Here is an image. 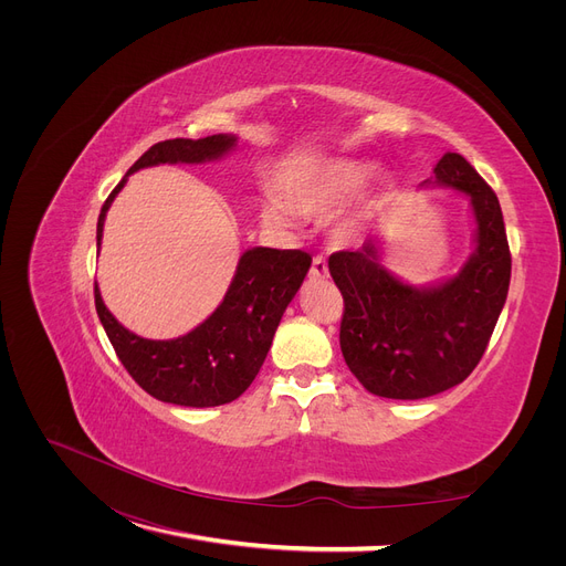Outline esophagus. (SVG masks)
Wrapping results in <instances>:
<instances>
[{
    "instance_id": "1",
    "label": "esophagus",
    "mask_w": 566,
    "mask_h": 566,
    "mask_svg": "<svg viewBox=\"0 0 566 566\" xmlns=\"http://www.w3.org/2000/svg\"><path fill=\"white\" fill-rule=\"evenodd\" d=\"M312 277H316V280H323V277H328V263H325V259L323 256H314V261H312Z\"/></svg>"
}]
</instances>
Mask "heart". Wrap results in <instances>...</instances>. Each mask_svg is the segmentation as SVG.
<instances>
[{"mask_svg":"<svg viewBox=\"0 0 566 566\" xmlns=\"http://www.w3.org/2000/svg\"><path fill=\"white\" fill-rule=\"evenodd\" d=\"M376 174V165L367 160H328L286 186V199L271 195L261 206V218L273 229H295L303 218H328L337 210L331 235L337 245L358 243L367 231L378 203L390 190V181Z\"/></svg>","mask_w":566,"mask_h":566,"instance_id":"b5f03b06","label":"heart"}]
</instances>
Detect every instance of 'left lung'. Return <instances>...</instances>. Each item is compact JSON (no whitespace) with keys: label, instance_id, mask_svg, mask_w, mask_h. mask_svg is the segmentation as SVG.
Returning a JSON list of instances; mask_svg holds the SVG:
<instances>
[{"label":"left lung","instance_id":"1","mask_svg":"<svg viewBox=\"0 0 566 566\" xmlns=\"http://www.w3.org/2000/svg\"><path fill=\"white\" fill-rule=\"evenodd\" d=\"M420 188H448L470 199L474 250L454 277L424 286L399 280L380 263V235L328 259L344 295V360L385 399H424L463 382L482 360L510 291L507 231L484 178L463 156L444 154Z\"/></svg>","mask_w":566,"mask_h":566}]
</instances>
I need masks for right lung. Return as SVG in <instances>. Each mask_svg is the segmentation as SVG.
Returning a JSON list of instances; mask_svg holds the SVG:
<instances>
[{
	"mask_svg": "<svg viewBox=\"0 0 566 566\" xmlns=\"http://www.w3.org/2000/svg\"><path fill=\"white\" fill-rule=\"evenodd\" d=\"M235 135L167 139L154 144L128 169L101 208L96 245L101 250L105 216L128 176L156 165H201L224 158ZM312 256L301 250L252 248L238 259L233 280L216 312L176 339H144L118 323L105 307L96 284L94 298L103 328L142 390L165 403L211 408L241 397L271 350L284 310L298 293Z\"/></svg>",
	"mask_w": 566,
	"mask_h": 566,
	"instance_id": "1",
	"label": "right lung"
}]
</instances>
